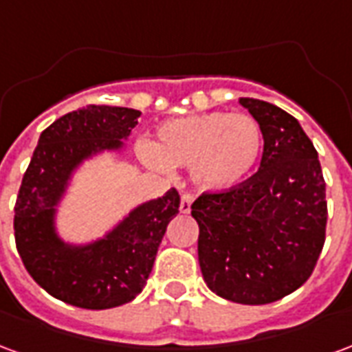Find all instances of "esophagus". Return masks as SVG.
<instances>
[{"label":"esophagus","instance_id":"34e87169","mask_svg":"<svg viewBox=\"0 0 352 352\" xmlns=\"http://www.w3.org/2000/svg\"><path fill=\"white\" fill-rule=\"evenodd\" d=\"M192 201H194V196H192V194H183V196H181V206H179V211H181V213H190Z\"/></svg>","mask_w":352,"mask_h":352}]
</instances>
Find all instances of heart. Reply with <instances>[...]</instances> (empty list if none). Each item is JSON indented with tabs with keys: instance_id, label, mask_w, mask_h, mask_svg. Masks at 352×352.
Instances as JSON below:
<instances>
[{
	"instance_id": "heart-1",
	"label": "heart",
	"mask_w": 352,
	"mask_h": 352,
	"mask_svg": "<svg viewBox=\"0 0 352 352\" xmlns=\"http://www.w3.org/2000/svg\"><path fill=\"white\" fill-rule=\"evenodd\" d=\"M262 153V128L251 115L211 111L158 126L145 154L158 168H188L196 186L228 190L251 173Z\"/></svg>"
}]
</instances>
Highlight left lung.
Returning a JSON list of instances; mask_svg holds the SVG:
<instances>
[{
  "instance_id": "obj_1",
  "label": "left lung",
  "mask_w": 352,
  "mask_h": 352,
  "mask_svg": "<svg viewBox=\"0 0 352 352\" xmlns=\"http://www.w3.org/2000/svg\"><path fill=\"white\" fill-rule=\"evenodd\" d=\"M264 135L260 169L192 204L207 287L230 302H277L309 279L326 239V183L300 122L273 103L241 98Z\"/></svg>"
}]
</instances>
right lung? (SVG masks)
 <instances>
[{
	"instance_id": "1",
	"label": "right lung",
	"mask_w": 352,
	"mask_h": 352,
	"mask_svg": "<svg viewBox=\"0 0 352 352\" xmlns=\"http://www.w3.org/2000/svg\"><path fill=\"white\" fill-rule=\"evenodd\" d=\"M139 111L87 105L43 131L22 177L14 204V241L28 273L50 296L82 309H109L143 290L169 221L179 213V192H166L131 211L107 237L87 247L62 243L54 207L82 158L118 148L138 126Z\"/></svg>"
}]
</instances>
